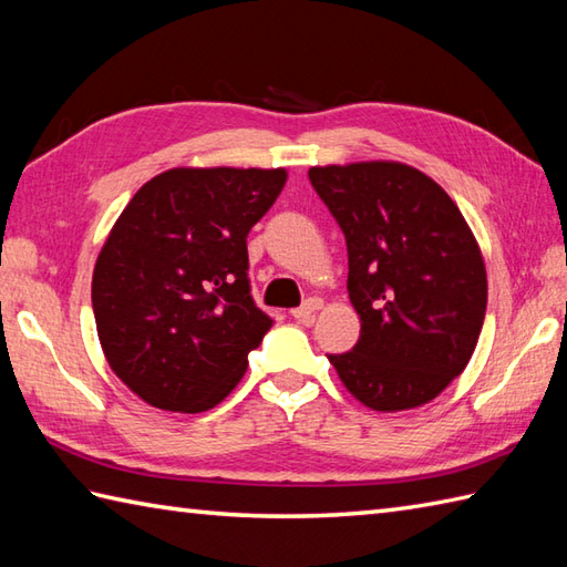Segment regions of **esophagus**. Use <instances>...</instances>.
Returning a JSON list of instances; mask_svg holds the SVG:
<instances>
[{
    "label": "esophagus",
    "mask_w": 567,
    "mask_h": 567,
    "mask_svg": "<svg viewBox=\"0 0 567 567\" xmlns=\"http://www.w3.org/2000/svg\"><path fill=\"white\" fill-rule=\"evenodd\" d=\"M321 305H323V302H321L319 297H309L302 307L292 309V317H295L297 321H311V317L317 315V311L321 309Z\"/></svg>",
    "instance_id": "34e87169"
}]
</instances>
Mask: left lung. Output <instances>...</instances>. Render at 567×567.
<instances>
[{"instance_id": "1", "label": "left lung", "mask_w": 567, "mask_h": 567, "mask_svg": "<svg viewBox=\"0 0 567 567\" xmlns=\"http://www.w3.org/2000/svg\"><path fill=\"white\" fill-rule=\"evenodd\" d=\"M311 187L348 246V297L360 315L353 351L329 355L346 390L375 412L431 402L473 358L487 272L455 202L394 161L311 167Z\"/></svg>"}]
</instances>
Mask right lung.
<instances>
[{
	"label": "right lung",
	"mask_w": 567,
	"mask_h": 567,
	"mask_svg": "<svg viewBox=\"0 0 567 567\" xmlns=\"http://www.w3.org/2000/svg\"><path fill=\"white\" fill-rule=\"evenodd\" d=\"M285 183V167H173L112 226L92 309L106 363L143 402L207 412L244 378L272 327L250 297L246 238Z\"/></svg>",
	"instance_id": "1"
}]
</instances>
